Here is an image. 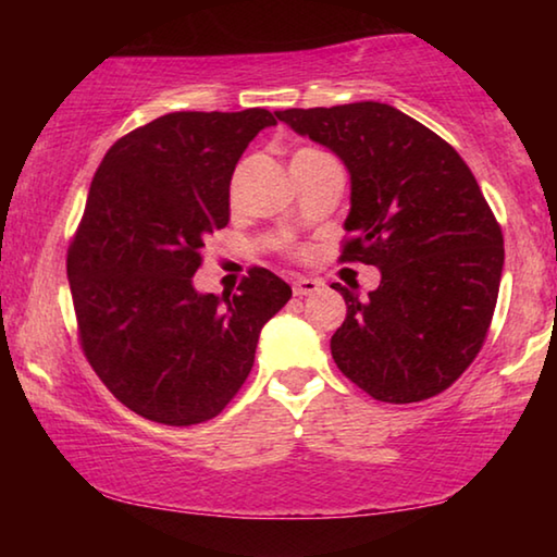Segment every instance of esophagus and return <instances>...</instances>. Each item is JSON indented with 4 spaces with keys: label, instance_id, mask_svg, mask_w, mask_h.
Masks as SVG:
<instances>
[{
    "label": "esophagus",
    "instance_id": "34e87169",
    "mask_svg": "<svg viewBox=\"0 0 557 557\" xmlns=\"http://www.w3.org/2000/svg\"><path fill=\"white\" fill-rule=\"evenodd\" d=\"M324 287L322 280H312V277H299L292 282V292H295L297 297H309V295H317L319 289Z\"/></svg>",
    "mask_w": 557,
    "mask_h": 557
}]
</instances>
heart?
I'll return each mask as SVG.
<instances>
[{
  "label": "heart",
  "instance_id": "b5f03b06",
  "mask_svg": "<svg viewBox=\"0 0 557 557\" xmlns=\"http://www.w3.org/2000/svg\"><path fill=\"white\" fill-rule=\"evenodd\" d=\"M301 152H305V149H301Z\"/></svg>",
  "mask_w": 557,
  "mask_h": 557
}]
</instances>
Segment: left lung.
<instances>
[{
  "instance_id": "left-lung-1",
  "label": "left lung",
  "mask_w": 557,
  "mask_h": 557,
  "mask_svg": "<svg viewBox=\"0 0 557 557\" xmlns=\"http://www.w3.org/2000/svg\"><path fill=\"white\" fill-rule=\"evenodd\" d=\"M324 145L351 174L342 262L381 270L361 299L334 282L346 319L332 356L348 381L383 403L447 391L492 324L504 235L455 147L385 102L275 112Z\"/></svg>"
}]
</instances>
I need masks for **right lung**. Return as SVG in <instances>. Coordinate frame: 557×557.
Here are the masks:
<instances>
[{"instance_id": "obj_1", "label": "right lung", "mask_w": 557, "mask_h": 557, "mask_svg": "<svg viewBox=\"0 0 557 557\" xmlns=\"http://www.w3.org/2000/svg\"><path fill=\"white\" fill-rule=\"evenodd\" d=\"M270 110L169 112L120 137L92 176L69 248L78 338L108 391L152 422L199 425L248 379L260 329L292 297L265 268L201 295L209 233L231 219V176Z\"/></svg>"}]
</instances>
